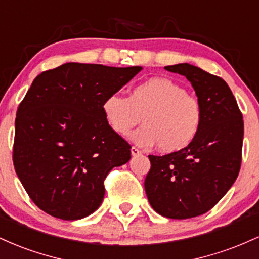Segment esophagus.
Here are the masks:
<instances>
[{"label":"esophagus","instance_id":"34e87169","mask_svg":"<svg viewBox=\"0 0 259 259\" xmlns=\"http://www.w3.org/2000/svg\"><path fill=\"white\" fill-rule=\"evenodd\" d=\"M142 152L141 151L139 150V148H136V147H132V156H134V157H136V156H140V154H141Z\"/></svg>","mask_w":259,"mask_h":259}]
</instances>
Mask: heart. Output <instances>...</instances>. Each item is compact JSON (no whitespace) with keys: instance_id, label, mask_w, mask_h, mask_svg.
<instances>
[{"instance_id":"1","label":"heart","mask_w":259,"mask_h":259,"mask_svg":"<svg viewBox=\"0 0 259 259\" xmlns=\"http://www.w3.org/2000/svg\"><path fill=\"white\" fill-rule=\"evenodd\" d=\"M102 112L111 129L125 136L141 120L144 125L130 136L140 147L158 145L163 152H179L195 141L201 132L202 108L187 90L168 78H151L134 86L129 97L107 96Z\"/></svg>"}]
</instances>
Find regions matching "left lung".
I'll return each mask as SVG.
<instances>
[{
	"mask_svg": "<svg viewBox=\"0 0 259 259\" xmlns=\"http://www.w3.org/2000/svg\"><path fill=\"white\" fill-rule=\"evenodd\" d=\"M165 70L186 76L202 108L201 132L190 146L148 156V202L160 215L187 219L208 212L236 180L241 167L243 120L233 92L219 76L189 63Z\"/></svg>",
	"mask_w": 259,
	"mask_h": 259,
	"instance_id": "1",
	"label": "left lung"
}]
</instances>
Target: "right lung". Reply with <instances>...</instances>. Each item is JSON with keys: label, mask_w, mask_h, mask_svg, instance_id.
Masks as SVG:
<instances>
[{"label": "right lung", "mask_w": 259, "mask_h": 259, "mask_svg": "<svg viewBox=\"0 0 259 259\" xmlns=\"http://www.w3.org/2000/svg\"><path fill=\"white\" fill-rule=\"evenodd\" d=\"M141 69L65 63L34 79L17 111L13 164L47 214L90 215L102 203L107 174L132 158V146L107 124L102 102Z\"/></svg>", "instance_id": "right-lung-1"}]
</instances>
